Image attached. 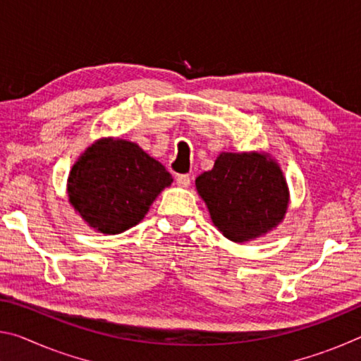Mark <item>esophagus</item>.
<instances>
[{"instance_id": "obj_1", "label": "esophagus", "mask_w": 361, "mask_h": 361, "mask_svg": "<svg viewBox=\"0 0 361 361\" xmlns=\"http://www.w3.org/2000/svg\"><path fill=\"white\" fill-rule=\"evenodd\" d=\"M176 185L181 186V188H188L189 185H191V178H189V175H176Z\"/></svg>"}]
</instances>
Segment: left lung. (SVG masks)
Wrapping results in <instances>:
<instances>
[{"label": "left lung", "instance_id": "1", "mask_svg": "<svg viewBox=\"0 0 361 361\" xmlns=\"http://www.w3.org/2000/svg\"><path fill=\"white\" fill-rule=\"evenodd\" d=\"M195 188L210 210L213 224L234 242L255 239L282 221L288 188L279 166L256 152H224Z\"/></svg>", "mask_w": 361, "mask_h": 361}]
</instances>
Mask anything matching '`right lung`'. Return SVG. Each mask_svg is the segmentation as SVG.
<instances>
[{"instance_id":"1","label":"right lung","mask_w":361,"mask_h":361,"mask_svg":"<svg viewBox=\"0 0 361 361\" xmlns=\"http://www.w3.org/2000/svg\"><path fill=\"white\" fill-rule=\"evenodd\" d=\"M170 183L166 167L138 145L99 140L73 166L68 195L84 221L103 234H119L142 221Z\"/></svg>"}]
</instances>
